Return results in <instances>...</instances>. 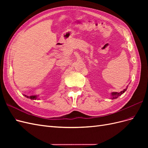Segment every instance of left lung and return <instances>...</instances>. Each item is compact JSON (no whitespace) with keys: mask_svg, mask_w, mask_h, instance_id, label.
<instances>
[{"mask_svg":"<svg viewBox=\"0 0 148 148\" xmlns=\"http://www.w3.org/2000/svg\"><path fill=\"white\" fill-rule=\"evenodd\" d=\"M128 88V86H127V88H125V89H123V91H120L119 92H112L111 93V99H117V97H119L120 96H121L122 95L123 93H124L125 92V91H127V89Z\"/></svg>","mask_w":148,"mask_h":148,"instance_id":"8db88e82","label":"left lung"}]
</instances>
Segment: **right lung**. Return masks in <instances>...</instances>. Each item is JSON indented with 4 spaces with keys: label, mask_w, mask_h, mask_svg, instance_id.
<instances>
[{
    "label": "right lung",
    "mask_w": 148,
    "mask_h": 148,
    "mask_svg": "<svg viewBox=\"0 0 148 148\" xmlns=\"http://www.w3.org/2000/svg\"><path fill=\"white\" fill-rule=\"evenodd\" d=\"M25 96L26 97H28V98H29V99H33V100L37 99V96H35V95L34 96H28L26 95H25Z\"/></svg>",
    "instance_id": "right-lung-1"
}]
</instances>
